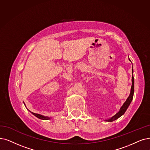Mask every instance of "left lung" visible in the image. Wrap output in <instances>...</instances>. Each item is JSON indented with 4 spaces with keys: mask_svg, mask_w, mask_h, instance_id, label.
Returning <instances> with one entry per match:
<instances>
[{
    "mask_svg": "<svg viewBox=\"0 0 150 150\" xmlns=\"http://www.w3.org/2000/svg\"><path fill=\"white\" fill-rule=\"evenodd\" d=\"M132 73H133V68L132 69ZM134 93V76L132 74V87H131L130 93L129 97L127 98L126 101H125V103L123 104V105L122 106L120 110H119V111L118 112H117L116 115L115 116H113L112 117H111L108 119H106V120H105V121H108V122L114 121L116 120V119H118L119 117H120L122 115H123L125 113V111H126L127 109L128 108V107L130 105L132 100V99H133Z\"/></svg>",
    "mask_w": 150,
    "mask_h": 150,
    "instance_id": "1",
    "label": "left lung"
}]
</instances>
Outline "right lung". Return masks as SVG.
Instances as JSON below:
<instances>
[{
	"mask_svg": "<svg viewBox=\"0 0 150 150\" xmlns=\"http://www.w3.org/2000/svg\"><path fill=\"white\" fill-rule=\"evenodd\" d=\"M31 112L33 115H34L35 116H36L39 119H43V120H48V119H50V117H48V116H43V115H40V114H38V113H34V112H33L31 111Z\"/></svg>",
	"mask_w": 150,
	"mask_h": 150,
	"instance_id": "add662e5",
	"label": "right lung"
}]
</instances>
